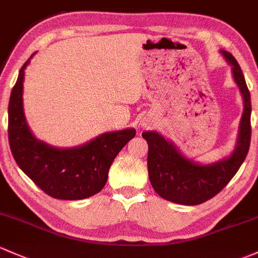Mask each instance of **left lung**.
Segmentation results:
<instances>
[{
	"instance_id": "1",
	"label": "left lung",
	"mask_w": 258,
	"mask_h": 258,
	"mask_svg": "<svg viewBox=\"0 0 258 258\" xmlns=\"http://www.w3.org/2000/svg\"><path fill=\"white\" fill-rule=\"evenodd\" d=\"M231 66L232 79L243 102L236 143L228 156L210 163H202L185 156L173 141L155 130L143 133L148 141V171L152 188L166 201L183 206H197L217 196L242 165L251 140V97L240 65L229 51L221 49Z\"/></svg>"
}]
</instances>
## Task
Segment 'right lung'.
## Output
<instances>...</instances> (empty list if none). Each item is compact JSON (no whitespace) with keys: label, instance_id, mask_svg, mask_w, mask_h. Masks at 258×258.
<instances>
[{"label":"right lung","instance_id":"obj_1","mask_svg":"<svg viewBox=\"0 0 258 258\" xmlns=\"http://www.w3.org/2000/svg\"><path fill=\"white\" fill-rule=\"evenodd\" d=\"M8 104V140L13 157L22 171L48 196L63 201H79L101 192L108 171L118 152L135 137L134 128L108 132L82 145L57 148L38 139L27 123L23 107L24 70Z\"/></svg>","mask_w":258,"mask_h":258}]
</instances>
